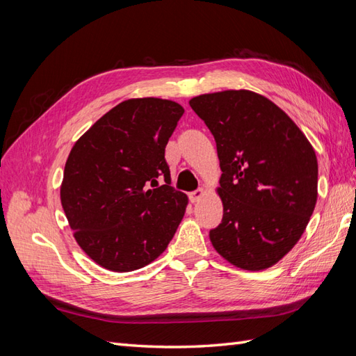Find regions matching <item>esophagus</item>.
Returning a JSON list of instances; mask_svg holds the SVG:
<instances>
[{
    "mask_svg": "<svg viewBox=\"0 0 356 356\" xmlns=\"http://www.w3.org/2000/svg\"><path fill=\"white\" fill-rule=\"evenodd\" d=\"M188 197H190L191 203H197V202H200V200L204 197V190H203V188H199V190H196V191H193V193H190Z\"/></svg>",
    "mask_w": 356,
    "mask_h": 356,
    "instance_id": "esophagus-1",
    "label": "esophagus"
}]
</instances>
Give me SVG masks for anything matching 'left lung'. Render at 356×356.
Masks as SVG:
<instances>
[{
    "label": "left lung",
    "instance_id": "8db88e82",
    "mask_svg": "<svg viewBox=\"0 0 356 356\" xmlns=\"http://www.w3.org/2000/svg\"><path fill=\"white\" fill-rule=\"evenodd\" d=\"M217 143L222 221L209 239L224 260L264 270L293 250L318 199V160L289 115L252 90L190 99Z\"/></svg>",
    "mask_w": 356,
    "mask_h": 356
}]
</instances>
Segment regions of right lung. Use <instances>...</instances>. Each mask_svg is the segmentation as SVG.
I'll list each match as a JSON object with an SVG mask.
<instances>
[{"mask_svg":"<svg viewBox=\"0 0 356 356\" xmlns=\"http://www.w3.org/2000/svg\"><path fill=\"white\" fill-rule=\"evenodd\" d=\"M182 114L184 108L169 99H126L71 148L62 208L75 242L106 270L132 272L153 263L184 217L188 197L169 186L165 160ZM161 177L165 184L159 186Z\"/></svg>","mask_w":356,"mask_h":356,"instance_id":"right-lung-1","label":"right lung"}]
</instances>
